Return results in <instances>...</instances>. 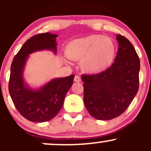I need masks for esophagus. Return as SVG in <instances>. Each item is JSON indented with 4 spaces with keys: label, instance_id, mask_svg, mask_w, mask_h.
Returning <instances> with one entry per match:
<instances>
[{
    "label": "esophagus",
    "instance_id": "obj_1",
    "mask_svg": "<svg viewBox=\"0 0 151 151\" xmlns=\"http://www.w3.org/2000/svg\"><path fill=\"white\" fill-rule=\"evenodd\" d=\"M74 81H75V82H80V81H81V78L79 77V76L76 75L75 77H74Z\"/></svg>",
    "mask_w": 151,
    "mask_h": 151
}]
</instances>
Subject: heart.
I'll list each match as a JSON object with an SVG mask.
<instances>
[{"instance_id":"obj_1","label":"heart","mask_w":151,"mask_h":151,"mask_svg":"<svg viewBox=\"0 0 151 151\" xmlns=\"http://www.w3.org/2000/svg\"><path fill=\"white\" fill-rule=\"evenodd\" d=\"M67 58L80 61L83 72L99 74L111 65L116 55V46L110 37L90 35L72 40L65 47Z\"/></svg>"}]
</instances>
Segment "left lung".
Listing matches in <instances>:
<instances>
[{"label":"left lung","mask_w":151,"mask_h":151,"mask_svg":"<svg viewBox=\"0 0 151 151\" xmlns=\"http://www.w3.org/2000/svg\"><path fill=\"white\" fill-rule=\"evenodd\" d=\"M119 50L114 64L97 74H83L84 102L91 116L109 121L122 114L139 86L140 60L134 47L116 35Z\"/></svg>","instance_id":"8db88e82"}]
</instances>
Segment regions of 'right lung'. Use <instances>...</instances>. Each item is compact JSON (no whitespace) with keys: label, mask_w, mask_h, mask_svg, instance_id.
<instances>
[{"label":"right lung","mask_w":151,"mask_h":151,"mask_svg":"<svg viewBox=\"0 0 151 151\" xmlns=\"http://www.w3.org/2000/svg\"><path fill=\"white\" fill-rule=\"evenodd\" d=\"M58 36L46 32L30 37L15 55L10 67V97L19 113L32 122L42 123L52 119L62 109L66 94L73 84L74 74L53 78L36 88L31 87L24 79L30 55L43 50L56 55Z\"/></svg>","instance_id":"right-lung-1"}]
</instances>
